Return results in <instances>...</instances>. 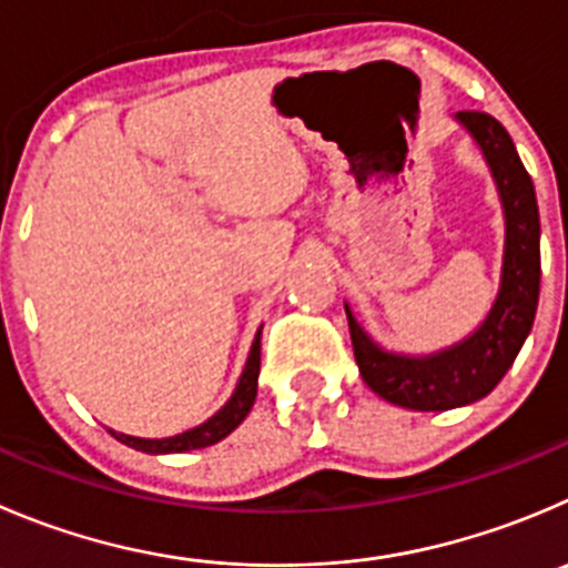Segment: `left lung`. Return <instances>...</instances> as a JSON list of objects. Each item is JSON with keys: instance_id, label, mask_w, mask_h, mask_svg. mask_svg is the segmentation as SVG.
I'll use <instances>...</instances> for the list:
<instances>
[{"instance_id": "8db88e82", "label": "left lung", "mask_w": 568, "mask_h": 568, "mask_svg": "<svg viewBox=\"0 0 568 568\" xmlns=\"http://www.w3.org/2000/svg\"><path fill=\"white\" fill-rule=\"evenodd\" d=\"M455 119L480 146L505 213L503 277L486 322L469 338L433 355H396L374 344L349 305H344L363 383L390 405L410 410H449L491 394L514 366L538 307L541 222L530 174L521 166L508 130L494 115L460 110Z\"/></svg>"}]
</instances>
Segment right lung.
Segmentation results:
<instances>
[{
  "mask_svg": "<svg viewBox=\"0 0 568 568\" xmlns=\"http://www.w3.org/2000/svg\"><path fill=\"white\" fill-rule=\"evenodd\" d=\"M261 329H257L255 341H252V349H250V357H246L244 374H241L233 396H230L227 405H224L216 416H211L205 424L194 427V430H185V433H180V436H172V438H135V436H124V433H115V430H110V436H113L115 442L126 444V447L141 449V453H150V455L189 453V449L211 447V444L227 438L230 433H233L235 427L244 422L246 413L252 410V405H255L257 374H261Z\"/></svg>",
  "mask_w": 568,
  "mask_h": 568,
  "instance_id": "add662e5",
  "label": "right lung"
}]
</instances>
